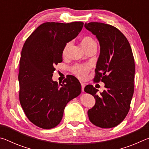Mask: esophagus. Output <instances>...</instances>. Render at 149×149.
<instances>
[{"label":"esophagus","instance_id":"1","mask_svg":"<svg viewBox=\"0 0 149 149\" xmlns=\"http://www.w3.org/2000/svg\"><path fill=\"white\" fill-rule=\"evenodd\" d=\"M81 91L83 92H84V88H85V85L84 83H83V82H81Z\"/></svg>","mask_w":149,"mask_h":149}]
</instances>
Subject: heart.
Listing matches in <instances>:
<instances>
[{"mask_svg": "<svg viewBox=\"0 0 149 149\" xmlns=\"http://www.w3.org/2000/svg\"><path fill=\"white\" fill-rule=\"evenodd\" d=\"M81 45L85 50H87L91 47L94 46V45H97V44H96L95 41L92 38V37H91L89 36H85L83 37L81 39ZM71 46V42H67V43L65 45V46L63 48L62 52L63 56H67ZM89 65L80 64H75L71 68V70L73 74L77 75L78 77H79L80 79H84L85 78H86L87 74L89 72Z\"/></svg>", "mask_w": 149, "mask_h": 149, "instance_id": "b5f03b06", "label": "heart"}]
</instances>
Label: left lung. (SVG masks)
Instances as JSON below:
<instances>
[{"label":"left lung","mask_w":149,"mask_h":149,"mask_svg":"<svg viewBox=\"0 0 149 149\" xmlns=\"http://www.w3.org/2000/svg\"><path fill=\"white\" fill-rule=\"evenodd\" d=\"M100 44L94 81L104 83L106 89L87 85L84 91L92 95L95 104L88 110L90 122L101 128L114 127L125 119L134 92L135 62L127 39L116 27L100 22L85 24Z\"/></svg>","instance_id":"1"}]
</instances>
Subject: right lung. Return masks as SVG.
<instances>
[{
    "instance_id": "add662e5",
    "label": "right lung",
    "mask_w": 149,
    "mask_h": 149,
    "mask_svg": "<svg viewBox=\"0 0 149 149\" xmlns=\"http://www.w3.org/2000/svg\"><path fill=\"white\" fill-rule=\"evenodd\" d=\"M82 22L69 24L46 22L27 39L19 60V98L30 122L42 129L61 122L65 106L81 92L76 77L67 75L62 84L52 77L54 65L62 62V50L77 36Z\"/></svg>"
}]
</instances>
